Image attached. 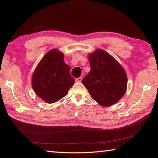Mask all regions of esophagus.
Instances as JSON below:
<instances>
[{"label": "esophagus", "instance_id": "esophagus-1", "mask_svg": "<svg viewBox=\"0 0 158 158\" xmlns=\"http://www.w3.org/2000/svg\"><path fill=\"white\" fill-rule=\"evenodd\" d=\"M82 81V77H78V78H77L75 79V81L76 82H81Z\"/></svg>", "mask_w": 158, "mask_h": 158}]
</instances>
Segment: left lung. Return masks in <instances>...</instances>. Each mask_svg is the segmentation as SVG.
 I'll use <instances>...</instances> for the list:
<instances>
[{
  "mask_svg": "<svg viewBox=\"0 0 158 158\" xmlns=\"http://www.w3.org/2000/svg\"><path fill=\"white\" fill-rule=\"evenodd\" d=\"M89 73L82 80L92 98L103 106L118 102L127 89L125 70L117 60L101 49L88 56Z\"/></svg>",
  "mask_w": 158,
  "mask_h": 158,
  "instance_id": "1",
  "label": "left lung"
}]
</instances>
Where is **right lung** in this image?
Segmentation results:
<instances>
[{"label": "right lung", "instance_id": "right-lung-1", "mask_svg": "<svg viewBox=\"0 0 158 158\" xmlns=\"http://www.w3.org/2000/svg\"><path fill=\"white\" fill-rule=\"evenodd\" d=\"M70 69L62 52L56 49L50 50L33 73L32 86L36 94L47 103H54L62 98L75 83Z\"/></svg>", "mask_w": 158, "mask_h": 158}]
</instances>
